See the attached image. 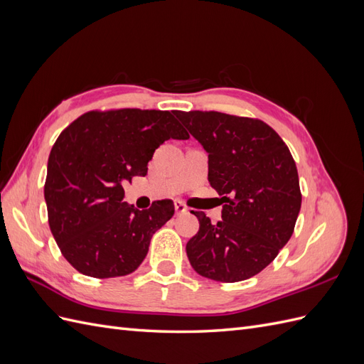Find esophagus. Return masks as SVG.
Segmentation results:
<instances>
[{"label":"esophagus","instance_id":"1","mask_svg":"<svg viewBox=\"0 0 364 364\" xmlns=\"http://www.w3.org/2000/svg\"><path fill=\"white\" fill-rule=\"evenodd\" d=\"M174 209H176V214H185L188 211V208L185 206L182 200H174Z\"/></svg>","mask_w":364,"mask_h":364}]
</instances>
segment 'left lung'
I'll return each mask as SVG.
<instances>
[{
  "label": "left lung",
  "mask_w": 364,
  "mask_h": 364,
  "mask_svg": "<svg viewBox=\"0 0 364 364\" xmlns=\"http://www.w3.org/2000/svg\"><path fill=\"white\" fill-rule=\"evenodd\" d=\"M208 153V181L223 196L222 220L205 213L186 243L193 269L208 279L255 277L290 240L302 196L289 147L259 119L222 112H173Z\"/></svg>",
  "instance_id": "left-lung-1"
}]
</instances>
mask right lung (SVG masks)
<instances>
[{"mask_svg":"<svg viewBox=\"0 0 364 364\" xmlns=\"http://www.w3.org/2000/svg\"><path fill=\"white\" fill-rule=\"evenodd\" d=\"M190 135L168 111L86 112L53 146L43 196L51 234L71 266L86 277L117 278L144 261L153 234L174 214L171 200L136 209L123 185L146 176L155 150Z\"/></svg>","mask_w":364,"mask_h":364,"instance_id":"obj_1","label":"right lung"}]
</instances>
